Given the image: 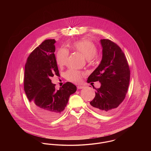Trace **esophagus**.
<instances>
[{"label": "esophagus", "mask_w": 151, "mask_h": 151, "mask_svg": "<svg viewBox=\"0 0 151 151\" xmlns=\"http://www.w3.org/2000/svg\"><path fill=\"white\" fill-rule=\"evenodd\" d=\"M78 89H83V88H84V86H78Z\"/></svg>", "instance_id": "esophagus-1"}]
</instances>
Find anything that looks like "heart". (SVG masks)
Listing matches in <instances>:
<instances>
[{
  "label": "heart",
  "mask_w": 151,
  "mask_h": 151,
  "mask_svg": "<svg viewBox=\"0 0 151 151\" xmlns=\"http://www.w3.org/2000/svg\"><path fill=\"white\" fill-rule=\"evenodd\" d=\"M73 47L75 50L83 54L86 59H91L97 54V48L92 41L87 40H82L73 43ZM69 56V51L65 47H61L57 51L56 59L58 65H65ZM83 73L78 71L70 69L65 72V78L71 82L79 83L81 81Z\"/></svg>",
  "instance_id": "heart-1"
}]
</instances>
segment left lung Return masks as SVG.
<instances>
[{
  "label": "left lung",
  "mask_w": 151,
  "mask_h": 151,
  "mask_svg": "<svg viewBox=\"0 0 151 151\" xmlns=\"http://www.w3.org/2000/svg\"><path fill=\"white\" fill-rule=\"evenodd\" d=\"M102 58L100 64L88 77L87 82L99 81L95 97L90 102L94 110L102 114L113 113L124 100L129 86L130 71L124 52L113 41L101 40Z\"/></svg>",
  "instance_id": "1"
}]
</instances>
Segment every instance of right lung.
Wrapping results in <instances>:
<instances>
[{
  "instance_id": "1",
  "label": "right lung",
  "mask_w": 151,
  "mask_h": 151,
  "mask_svg": "<svg viewBox=\"0 0 151 151\" xmlns=\"http://www.w3.org/2000/svg\"><path fill=\"white\" fill-rule=\"evenodd\" d=\"M54 39L46 40L33 51L25 66L24 88L32 109L46 120L55 119L67 106L76 86L67 82L56 91L51 77L59 75Z\"/></svg>"
}]
</instances>
